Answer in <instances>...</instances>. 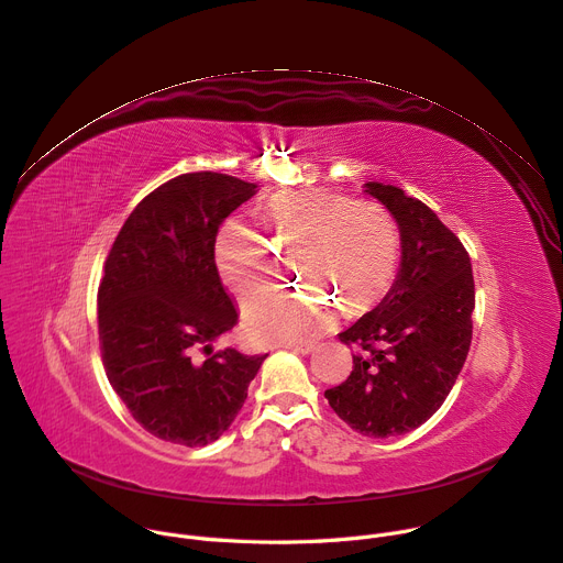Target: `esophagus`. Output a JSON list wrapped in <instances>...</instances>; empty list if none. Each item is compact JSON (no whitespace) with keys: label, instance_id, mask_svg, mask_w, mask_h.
<instances>
[{"label":"esophagus","instance_id":"esophagus-1","mask_svg":"<svg viewBox=\"0 0 563 563\" xmlns=\"http://www.w3.org/2000/svg\"><path fill=\"white\" fill-rule=\"evenodd\" d=\"M285 347H289V350H294V352H298V354H310V352L314 350L312 343H289V345H285Z\"/></svg>","mask_w":563,"mask_h":563}]
</instances>
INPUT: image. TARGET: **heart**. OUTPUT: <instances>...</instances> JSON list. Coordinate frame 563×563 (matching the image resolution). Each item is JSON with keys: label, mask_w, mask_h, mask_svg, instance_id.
<instances>
[{"label": "heart", "mask_w": 563, "mask_h": 563, "mask_svg": "<svg viewBox=\"0 0 563 563\" xmlns=\"http://www.w3.org/2000/svg\"><path fill=\"white\" fill-rule=\"evenodd\" d=\"M265 229L242 218L222 224L216 265L240 302L263 296L291 258L300 280L327 296L274 294L246 310L249 332L258 341L305 343L334 325L342 302L356 314L388 289L399 258L393 216L373 199H350L328 190H287L265 203Z\"/></svg>", "instance_id": "b5f03b06"}]
</instances>
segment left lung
<instances>
[{
	"mask_svg": "<svg viewBox=\"0 0 563 563\" xmlns=\"http://www.w3.org/2000/svg\"><path fill=\"white\" fill-rule=\"evenodd\" d=\"M399 227L401 263L377 308L339 334L354 345L352 373L325 397L334 413L371 438L424 424L453 388L472 345L476 302L463 242L416 197L368 181Z\"/></svg>",
	"mask_w": 563,
	"mask_h": 563,
	"instance_id": "left-lung-1",
	"label": "left lung"
}]
</instances>
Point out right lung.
I'll return each instance as SVG.
<instances>
[{"label":"right lung","mask_w":563,"mask_h":563,"mask_svg":"<svg viewBox=\"0 0 563 563\" xmlns=\"http://www.w3.org/2000/svg\"><path fill=\"white\" fill-rule=\"evenodd\" d=\"M255 192L258 186L231 175H179L136 203L106 261L103 366L132 418L166 442H216L267 360L211 347L238 323L216 267L218 229ZM197 349L207 361L196 360Z\"/></svg>","instance_id":"1"}]
</instances>
